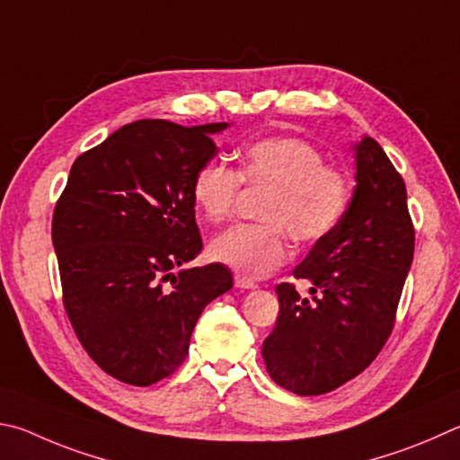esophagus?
Instances as JSON below:
<instances>
[{
	"label": "esophagus",
	"mask_w": 460,
	"mask_h": 460,
	"mask_svg": "<svg viewBox=\"0 0 460 460\" xmlns=\"http://www.w3.org/2000/svg\"><path fill=\"white\" fill-rule=\"evenodd\" d=\"M234 285H236L238 288H256V287H259V285L254 283V280L246 279V277H240V275L234 279Z\"/></svg>",
	"instance_id": "esophagus-1"
}]
</instances>
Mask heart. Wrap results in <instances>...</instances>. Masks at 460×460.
<instances>
[{
	"mask_svg": "<svg viewBox=\"0 0 460 460\" xmlns=\"http://www.w3.org/2000/svg\"><path fill=\"white\" fill-rule=\"evenodd\" d=\"M238 165L208 164L191 181L198 212L212 224L228 222L243 185L262 191L256 208L259 224L236 226L217 236L209 256L238 275L261 279L288 259V238L299 246L323 240L345 212L348 177L325 164L315 145L299 137L275 135L238 151Z\"/></svg>",
	"mask_w": 460,
	"mask_h": 460,
	"instance_id": "obj_1",
	"label": "heart"
}]
</instances>
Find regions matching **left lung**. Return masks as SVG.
Instances as JSON below:
<instances>
[{"label": "left lung", "mask_w": 460, "mask_h": 460, "mask_svg": "<svg viewBox=\"0 0 460 460\" xmlns=\"http://www.w3.org/2000/svg\"><path fill=\"white\" fill-rule=\"evenodd\" d=\"M356 193L340 224L293 270L311 296L277 285V327L262 343L272 382L319 396L353 380L377 358L396 323L414 259L406 183L372 137L356 145Z\"/></svg>", "instance_id": "obj_1"}]
</instances>
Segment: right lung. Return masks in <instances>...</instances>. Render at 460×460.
<instances>
[{"label": "right lung", "mask_w": 460, "mask_h": 460, "mask_svg": "<svg viewBox=\"0 0 460 460\" xmlns=\"http://www.w3.org/2000/svg\"><path fill=\"white\" fill-rule=\"evenodd\" d=\"M226 123L141 119L72 164L52 243L62 303L102 372L131 385L172 376L209 301L232 288L220 262L173 272L204 248L191 181L217 153Z\"/></svg>", "instance_id": "obj_1"}]
</instances>
